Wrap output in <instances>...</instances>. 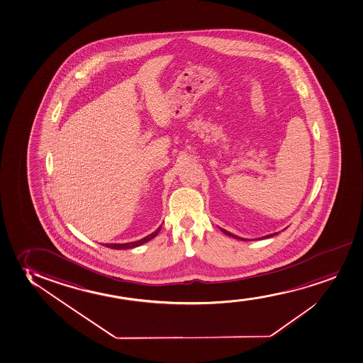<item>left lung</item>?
<instances>
[{
  "mask_svg": "<svg viewBox=\"0 0 363 363\" xmlns=\"http://www.w3.org/2000/svg\"><path fill=\"white\" fill-rule=\"evenodd\" d=\"M220 230L225 234V235L231 236V238H234V239H238V240L242 241H250L249 239H244V238H240V236L235 235V234H231L230 231H226L225 229H221ZM277 235V233H273V234H269V235L262 236V238H259V239H267V238H271V236ZM257 239V240H259Z\"/></svg>",
  "mask_w": 363,
  "mask_h": 363,
  "instance_id": "1",
  "label": "left lung"
}]
</instances>
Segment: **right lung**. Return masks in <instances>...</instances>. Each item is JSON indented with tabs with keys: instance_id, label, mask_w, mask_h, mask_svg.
Here are the masks:
<instances>
[{
	"instance_id": "1",
	"label": "right lung",
	"mask_w": 363,
	"mask_h": 363,
	"mask_svg": "<svg viewBox=\"0 0 363 363\" xmlns=\"http://www.w3.org/2000/svg\"><path fill=\"white\" fill-rule=\"evenodd\" d=\"M160 228H157L155 231H152L150 235L145 236V238H143L140 240L133 241V242H125V244H104V246H107L109 249H116V250H125V249H133V247H138V246L143 245V244H145L147 241H150L151 239H154L157 234H159V231H160Z\"/></svg>"
}]
</instances>
